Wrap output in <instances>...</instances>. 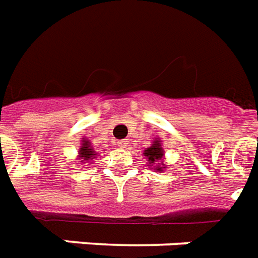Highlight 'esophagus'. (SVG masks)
Wrapping results in <instances>:
<instances>
[{
  "mask_svg": "<svg viewBox=\"0 0 258 258\" xmlns=\"http://www.w3.org/2000/svg\"><path fill=\"white\" fill-rule=\"evenodd\" d=\"M117 146L121 149H127V146H128V141H125V139H123V141H119V142H117Z\"/></svg>",
  "mask_w": 258,
  "mask_h": 258,
  "instance_id": "34e87169",
  "label": "esophagus"
}]
</instances>
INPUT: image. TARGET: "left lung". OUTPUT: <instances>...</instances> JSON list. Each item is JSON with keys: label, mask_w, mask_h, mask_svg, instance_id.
<instances>
[{"label": "left lung", "mask_w": 258, "mask_h": 258, "mask_svg": "<svg viewBox=\"0 0 258 258\" xmlns=\"http://www.w3.org/2000/svg\"><path fill=\"white\" fill-rule=\"evenodd\" d=\"M163 141L160 138H154L152 142V146L144 150V156L148 158V167L163 172L165 169V163H164V149H163Z\"/></svg>", "instance_id": "1"}]
</instances>
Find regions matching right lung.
<instances>
[{"label": "right lung", "mask_w": 258, "mask_h": 258, "mask_svg": "<svg viewBox=\"0 0 258 258\" xmlns=\"http://www.w3.org/2000/svg\"><path fill=\"white\" fill-rule=\"evenodd\" d=\"M98 156V153L95 152L94 148L91 146L90 139L82 138L81 146H79V152H78V163L79 164H91L93 160Z\"/></svg>", "instance_id": "obj_1"}]
</instances>
